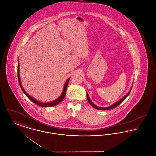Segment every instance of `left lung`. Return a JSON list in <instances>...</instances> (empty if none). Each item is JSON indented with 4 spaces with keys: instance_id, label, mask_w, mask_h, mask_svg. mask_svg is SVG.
<instances>
[{
    "instance_id": "8db88e82",
    "label": "left lung",
    "mask_w": 156,
    "mask_h": 156,
    "mask_svg": "<svg viewBox=\"0 0 156 156\" xmlns=\"http://www.w3.org/2000/svg\"><path fill=\"white\" fill-rule=\"evenodd\" d=\"M132 89V87L131 88V89L130 90V91L129 92V93L126 95V96H125L124 97H123L120 100H119V101L118 102H116V103H115V104H113V105H111V106H109V107H107V108H101V107H98V106H96L95 105H94V104H93V102L90 101V98H89V96H88V93L87 92V99H88V102H89V104L92 106V107H94V108H95V109H98V110H102V111H106V110H109V109H113V108H116V106H118V105H119L120 104H121L125 99L126 98V97H127L129 94H130V92H131V90Z\"/></svg>"
}]
</instances>
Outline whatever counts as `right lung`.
Segmentation results:
<instances>
[{
  "instance_id": "right-lung-1",
  "label": "right lung",
  "mask_w": 156,
  "mask_h": 156,
  "mask_svg": "<svg viewBox=\"0 0 156 156\" xmlns=\"http://www.w3.org/2000/svg\"><path fill=\"white\" fill-rule=\"evenodd\" d=\"M17 76H18V80H19V85L20 86V88L23 90V92L24 93V94L27 97V98L31 100L33 103L36 104L37 105L40 106H42V107H51V106H54L57 104H59L61 102H62V101L64 99V97L66 96V92H67V86H68V82L70 80V78H69L67 80V81L65 83V85H64V89H63V91H62V94L61 95V96L57 99L56 100L52 101L51 102H50V103H41L40 102H38V101H37L36 99H35L34 98H32L31 97H30V95H29L24 90L23 88L22 87V83H21V81H20V75H19V62L18 61V66H17Z\"/></svg>"
}]
</instances>
